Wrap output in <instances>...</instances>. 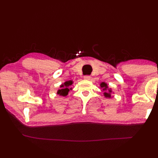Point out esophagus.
I'll use <instances>...</instances> for the list:
<instances>
[{
	"label": "esophagus",
	"instance_id": "34e87169",
	"mask_svg": "<svg viewBox=\"0 0 158 158\" xmlns=\"http://www.w3.org/2000/svg\"><path fill=\"white\" fill-rule=\"evenodd\" d=\"M84 78L85 80H90L91 76H89V75H85V76H84Z\"/></svg>",
	"mask_w": 158,
	"mask_h": 158
}]
</instances>
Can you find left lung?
Listing matches in <instances>:
<instances>
[{
	"label": "left lung",
	"mask_w": 158,
	"mask_h": 158,
	"mask_svg": "<svg viewBox=\"0 0 158 158\" xmlns=\"http://www.w3.org/2000/svg\"><path fill=\"white\" fill-rule=\"evenodd\" d=\"M100 86H101L102 88H103V90L104 91H106L107 89L108 88V86L107 84H106L105 82H102L101 84H100ZM109 92H111V90L109 89ZM104 95L106 96V98H111V94H110V93H108V92H104Z\"/></svg>",
	"instance_id": "1"
}]
</instances>
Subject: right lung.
<instances>
[{
	"instance_id": "right-lung-1",
	"label": "right lung",
	"mask_w": 158,
	"mask_h": 158,
	"mask_svg": "<svg viewBox=\"0 0 158 158\" xmlns=\"http://www.w3.org/2000/svg\"><path fill=\"white\" fill-rule=\"evenodd\" d=\"M72 84H73V81L72 80L67 81V82H64V84L60 85V88H63L59 89L58 92H57V94H59L60 95H62V96H66V95H67L69 92L70 91L69 87Z\"/></svg>"
}]
</instances>
